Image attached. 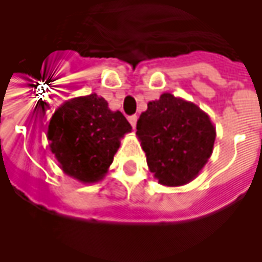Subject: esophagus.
<instances>
[{
  "label": "esophagus",
  "mask_w": 262,
  "mask_h": 262,
  "mask_svg": "<svg viewBox=\"0 0 262 262\" xmlns=\"http://www.w3.org/2000/svg\"><path fill=\"white\" fill-rule=\"evenodd\" d=\"M129 122H130V125L133 127H136V122H137V117H136V115H130V117H129Z\"/></svg>",
  "instance_id": "34e87169"
}]
</instances>
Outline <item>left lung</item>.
<instances>
[{"instance_id": "left-lung-1", "label": "left lung", "mask_w": 262, "mask_h": 262, "mask_svg": "<svg viewBox=\"0 0 262 262\" xmlns=\"http://www.w3.org/2000/svg\"><path fill=\"white\" fill-rule=\"evenodd\" d=\"M136 135L149 171L160 185L177 187L193 181L207 164L216 129L197 104L166 92L148 103Z\"/></svg>"}]
</instances>
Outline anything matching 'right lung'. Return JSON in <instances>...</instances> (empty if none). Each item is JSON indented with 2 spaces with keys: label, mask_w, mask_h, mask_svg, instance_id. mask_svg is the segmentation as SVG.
Wrapping results in <instances>:
<instances>
[{
  "label": "right lung",
  "mask_w": 262,
  "mask_h": 262,
  "mask_svg": "<svg viewBox=\"0 0 262 262\" xmlns=\"http://www.w3.org/2000/svg\"><path fill=\"white\" fill-rule=\"evenodd\" d=\"M132 126L121 111H111L96 94L62 103L51 115L47 139L59 168L81 183L102 181L121 139Z\"/></svg>",
  "instance_id": "1"
}]
</instances>
